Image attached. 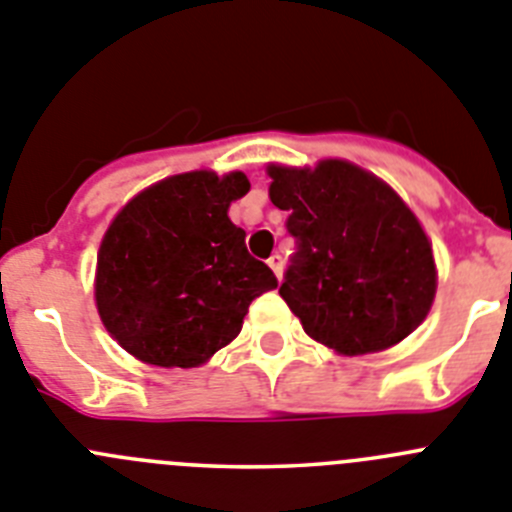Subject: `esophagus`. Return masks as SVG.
Wrapping results in <instances>:
<instances>
[{
	"instance_id": "1",
	"label": "esophagus",
	"mask_w": 512,
	"mask_h": 512,
	"mask_svg": "<svg viewBox=\"0 0 512 512\" xmlns=\"http://www.w3.org/2000/svg\"><path fill=\"white\" fill-rule=\"evenodd\" d=\"M267 265H270V270H273V273L278 275V280H280V275H283V257L273 255L270 260H267Z\"/></svg>"
}]
</instances>
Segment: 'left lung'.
Returning a JSON list of instances; mask_svg holds the SVG:
<instances>
[{"label":"left lung","instance_id":"obj_1","mask_svg":"<svg viewBox=\"0 0 512 512\" xmlns=\"http://www.w3.org/2000/svg\"><path fill=\"white\" fill-rule=\"evenodd\" d=\"M270 201L288 211L296 252L280 296L311 339L342 354L380 352L426 319L436 265L411 209L344 160L270 165Z\"/></svg>","mask_w":512,"mask_h":512}]
</instances>
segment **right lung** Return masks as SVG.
<instances>
[{"label":"right lung","instance_id":"right-lung-1","mask_svg":"<svg viewBox=\"0 0 512 512\" xmlns=\"http://www.w3.org/2000/svg\"><path fill=\"white\" fill-rule=\"evenodd\" d=\"M245 173L209 170L160 181L130 201L104 234L96 306L109 334L158 367H196L227 347L247 308L278 278L247 252L229 204Z\"/></svg>","mask_w":512,"mask_h":512}]
</instances>
